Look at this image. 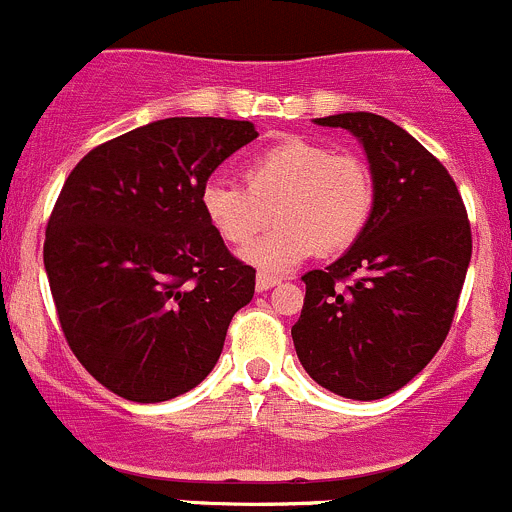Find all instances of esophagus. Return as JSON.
Masks as SVG:
<instances>
[{
    "mask_svg": "<svg viewBox=\"0 0 512 512\" xmlns=\"http://www.w3.org/2000/svg\"><path fill=\"white\" fill-rule=\"evenodd\" d=\"M278 283H281V278L278 276H271V273L266 271L256 273V291H268V288L278 286Z\"/></svg>",
    "mask_w": 512,
    "mask_h": 512,
    "instance_id": "1",
    "label": "esophagus"
}]
</instances>
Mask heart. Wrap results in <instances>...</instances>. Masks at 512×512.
<instances>
[{"mask_svg": "<svg viewBox=\"0 0 512 512\" xmlns=\"http://www.w3.org/2000/svg\"><path fill=\"white\" fill-rule=\"evenodd\" d=\"M239 181L209 179L201 186V211L224 244L245 246L270 223L268 237L244 249L263 271H288L321 251L333 256L356 244L373 211V176L353 154H333L316 141H276L256 151Z\"/></svg>", "mask_w": 512, "mask_h": 512, "instance_id": "heart-1", "label": "heart"}]
</instances>
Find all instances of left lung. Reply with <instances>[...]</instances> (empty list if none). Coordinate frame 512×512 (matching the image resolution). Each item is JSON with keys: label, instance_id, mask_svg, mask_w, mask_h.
Returning <instances> with one entry per match:
<instances>
[{"label": "left lung", "instance_id": "1", "mask_svg": "<svg viewBox=\"0 0 512 512\" xmlns=\"http://www.w3.org/2000/svg\"><path fill=\"white\" fill-rule=\"evenodd\" d=\"M356 134L373 176V211L336 263L303 276L291 328L318 386L378 401L406 386L443 346L473 254L453 176L406 129L368 111L316 119Z\"/></svg>", "mask_w": 512, "mask_h": 512}]
</instances>
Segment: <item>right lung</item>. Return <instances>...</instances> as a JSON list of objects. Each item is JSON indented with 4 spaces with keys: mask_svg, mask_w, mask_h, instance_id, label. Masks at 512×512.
Masks as SVG:
<instances>
[{
    "mask_svg": "<svg viewBox=\"0 0 512 512\" xmlns=\"http://www.w3.org/2000/svg\"><path fill=\"white\" fill-rule=\"evenodd\" d=\"M251 121L174 116L104 141L64 181L44 268L64 338L116 396L161 403L199 386L254 298L201 211L216 166L256 139Z\"/></svg>",
    "mask_w": 512,
    "mask_h": 512,
    "instance_id": "right-lung-1",
    "label": "right lung"
}]
</instances>
